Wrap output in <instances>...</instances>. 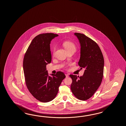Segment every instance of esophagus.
Masks as SVG:
<instances>
[{
	"label": "esophagus",
	"instance_id": "34e87169",
	"mask_svg": "<svg viewBox=\"0 0 126 126\" xmlns=\"http://www.w3.org/2000/svg\"><path fill=\"white\" fill-rule=\"evenodd\" d=\"M65 76H66V78H68L69 77V75H68V74H65Z\"/></svg>",
	"mask_w": 126,
	"mask_h": 126
}]
</instances>
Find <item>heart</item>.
Here are the masks:
<instances>
[{"label":"heart","instance_id":"1","mask_svg":"<svg viewBox=\"0 0 126 126\" xmlns=\"http://www.w3.org/2000/svg\"><path fill=\"white\" fill-rule=\"evenodd\" d=\"M63 46H64L65 48H66V50H76V46L75 45V44L73 43H72V42H71V41H66L65 42H64L63 43ZM55 51V48H54V51H53V53H54Z\"/></svg>","mask_w":126,"mask_h":126}]
</instances>
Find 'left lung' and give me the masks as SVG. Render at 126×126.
<instances>
[{"instance_id": "1", "label": "left lung", "mask_w": 126, "mask_h": 126, "mask_svg": "<svg viewBox=\"0 0 126 126\" xmlns=\"http://www.w3.org/2000/svg\"><path fill=\"white\" fill-rule=\"evenodd\" d=\"M80 45L78 65L85 70L83 76L70 75L72 79L71 89L78 99L86 100L93 96L102 82L104 59L101 49L95 42L86 35L75 33ZM79 78L78 79V78Z\"/></svg>"}]
</instances>
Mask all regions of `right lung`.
I'll use <instances>...</instances> for the list:
<instances>
[{"label": "right lung", "mask_w": 126, "mask_h": 126, "mask_svg": "<svg viewBox=\"0 0 126 126\" xmlns=\"http://www.w3.org/2000/svg\"><path fill=\"white\" fill-rule=\"evenodd\" d=\"M58 35L51 33L38 35L33 39L24 56L23 67L26 86L32 95L40 102L54 99L66 78L60 71L51 74L50 77L46 70V65L51 62L50 42Z\"/></svg>", "instance_id": "add662e5"}]
</instances>
